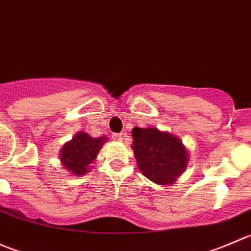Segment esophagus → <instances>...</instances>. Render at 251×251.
<instances>
[{
  "label": "esophagus",
  "instance_id": "34e87169",
  "mask_svg": "<svg viewBox=\"0 0 251 251\" xmlns=\"http://www.w3.org/2000/svg\"><path fill=\"white\" fill-rule=\"evenodd\" d=\"M111 137H113V140H115V141H121L123 135H121V133H113V135H111Z\"/></svg>",
  "mask_w": 251,
  "mask_h": 251
}]
</instances>
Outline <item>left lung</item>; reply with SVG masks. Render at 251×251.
<instances>
[{
    "mask_svg": "<svg viewBox=\"0 0 251 251\" xmlns=\"http://www.w3.org/2000/svg\"><path fill=\"white\" fill-rule=\"evenodd\" d=\"M132 137L138 169L154 183H174L187 168L188 151L176 136L156 127H133Z\"/></svg>",
    "mask_w": 251,
    "mask_h": 251,
    "instance_id": "8db88e82",
    "label": "left lung"
}]
</instances>
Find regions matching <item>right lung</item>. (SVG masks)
I'll use <instances>...</instances> for the list:
<instances>
[{
	"label": "right lung",
	"instance_id": "obj_1",
	"mask_svg": "<svg viewBox=\"0 0 251 251\" xmlns=\"http://www.w3.org/2000/svg\"><path fill=\"white\" fill-rule=\"evenodd\" d=\"M107 137H91L85 132H77L72 141L67 142L60 149V161L69 173L82 176L90 171L91 164L100 153Z\"/></svg>",
	"mask_w": 251,
	"mask_h": 251
}]
</instances>
